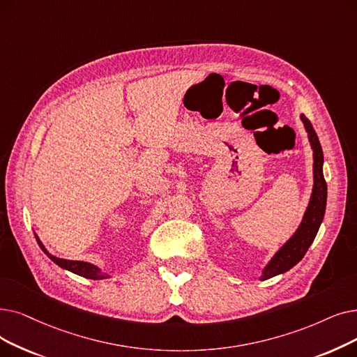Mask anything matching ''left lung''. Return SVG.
Here are the masks:
<instances>
[{"instance_id": "left-lung-1", "label": "left lung", "mask_w": 357, "mask_h": 357, "mask_svg": "<svg viewBox=\"0 0 357 357\" xmlns=\"http://www.w3.org/2000/svg\"><path fill=\"white\" fill-rule=\"evenodd\" d=\"M301 121L303 122L305 131L307 132V140L314 151V187L312 194L309 198L307 207L302 217V222L296 231L283 243L273 258L268 261V264L262 268L259 280H268V278L283 274L294 267L306 254L307 248L312 245L319 226L324 220L325 207H327V182L324 179L322 165H324V154L322 147L319 144L318 135L312 128V123L309 119L301 114Z\"/></svg>"}]
</instances>
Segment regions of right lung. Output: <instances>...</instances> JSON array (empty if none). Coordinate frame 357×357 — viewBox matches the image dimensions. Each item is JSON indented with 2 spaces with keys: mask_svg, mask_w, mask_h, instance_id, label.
<instances>
[{
  "mask_svg": "<svg viewBox=\"0 0 357 357\" xmlns=\"http://www.w3.org/2000/svg\"><path fill=\"white\" fill-rule=\"evenodd\" d=\"M35 238L40 246V250L48 255V258L51 261H54L56 266H59L61 268H64L67 271H71L77 275H82L84 278H90V280H105V278H109L111 274L103 273L98 266L90 264V262L86 261H73V259H64V258H58L55 255H52L48 250H46L45 245L42 243V241L39 239V236L35 234Z\"/></svg>",
  "mask_w": 357,
  "mask_h": 357,
  "instance_id": "right-lung-1",
  "label": "right lung"
}]
</instances>
